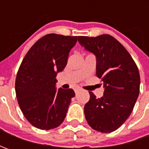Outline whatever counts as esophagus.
<instances>
[{"label":"esophagus","instance_id":"esophagus-1","mask_svg":"<svg viewBox=\"0 0 149 149\" xmlns=\"http://www.w3.org/2000/svg\"><path fill=\"white\" fill-rule=\"evenodd\" d=\"M78 91H79V89H74V92H75V93H77Z\"/></svg>","mask_w":149,"mask_h":149}]
</instances>
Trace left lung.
<instances>
[{"mask_svg":"<svg viewBox=\"0 0 149 149\" xmlns=\"http://www.w3.org/2000/svg\"><path fill=\"white\" fill-rule=\"evenodd\" d=\"M78 41L96 58V75L102 79L104 92L90 99L84 105L89 125L101 133L115 131L132 113L139 95L140 76L131 55L109 35L97 37L79 36Z\"/></svg>","mask_w":149,"mask_h":149,"instance_id":"1","label":"left lung"}]
</instances>
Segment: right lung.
Listing matches in <instances>:
<instances>
[{
    "label": "right lung",
    "mask_w": 149,
    "mask_h": 149,
    "mask_svg": "<svg viewBox=\"0 0 149 149\" xmlns=\"http://www.w3.org/2000/svg\"><path fill=\"white\" fill-rule=\"evenodd\" d=\"M77 36L49 34L27 52L15 79V94L26 118L36 128L49 130L60 126L74 91L55 89L56 75L67 65Z\"/></svg>",
    "instance_id": "1"
}]
</instances>
